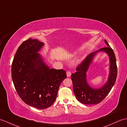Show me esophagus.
Masks as SVG:
<instances>
[{"mask_svg": "<svg viewBox=\"0 0 127 127\" xmlns=\"http://www.w3.org/2000/svg\"><path fill=\"white\" fill-rule=\"evenodd\" d=\"M71 75V73L70 71H67L66 72V76H67V77H70Z\"/></svg>", "mask_w": 127, "mask_h": 127, "instance_id": "34e87169", "label": "esophagus"}]
</instances>
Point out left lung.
<instances>
[{"mask_svg":"<svg viewBox=\"0 0 127 127\" xmlns=\"http://www.w3.org/2000/svg\"><path fill=\"white\" fill-rule=\"evenodd\" d=\"M104 42L107 47L91 53L76 68V72L71 75L73 90L79 102L84 104H95L101 102L109 93L117 77L116 60L114 52L107 41ZM104 52L110 58V73L107 82L101 88H94L88 84L86 72L94 58L98 52Z\"/></svg>","mask_w":127,"mask_h":127,"instance_id":"8db88e82","label":"left lung"}]
</instances>
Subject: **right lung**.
I'll return each mask as SVG.
<instances>
[{
	"label": "right lung",
	"instance_id": "add662e5",
	"mask_svg": "<svg viewBox=\"0 0 127 127\" xmlns=\"http://www.w3.org/2000/svg\"><path fill=\"white\" fill-rule=\"evenodd\" d=\"M44 43L29 38L18 49L12 64L14 87L26 104L37 109L50 107L59 87L66 78L65 71L50 69L38 53Z\"/></svg>",
	"mask_w": 127,
	"mask_h": 127
}]
</instances>
